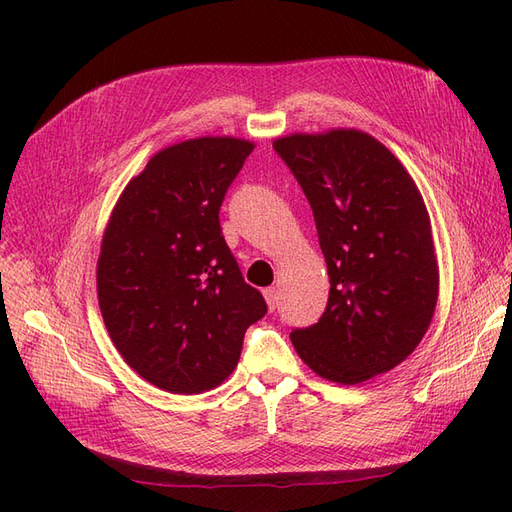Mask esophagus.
<instances>
[{
    "label": "esophagus",
    "instance_id": "esophagus-1",
    "mask_svg": "<svg viewBox=\"0 0 512 512\" xmlns=\"http://www.w3.org/2000/svg\"><path fill=\"white\" fill-rule=\"evenodd\" d=\"M262 294H265L267 305H269V309L273 312V309L277 307V299H280V292H277V288L273 286V288H265V290H262Z\"/></svg>",
    "mask_w": 512,
    "mask_h": 512
}]
</instances>
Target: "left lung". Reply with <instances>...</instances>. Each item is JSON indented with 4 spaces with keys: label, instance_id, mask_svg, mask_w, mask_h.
Here are the masks:
<instances>
[{
    "label": "left lung",
    "instance_id": "8db88e82",
    "mask_svg": "<svg viewBox=\"0 0 512 512\" xmlns=\"http://www.w3.org/2000/svg\"><path fill=\"white\" fill-rule=\"evenodd\" d=\"M314 211L329 301L290 339L305 365L359 384L408 359L438 301L429 213L401 162L361 130L292 134L273 143Z\"/></svg>",
    "mask_w": 512,
    "mask_h": 512
}]
</instances>
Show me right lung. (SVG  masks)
<instances>
[{"mask_svg": "<svg viewBox=\"0 0 512 512\" xmlns=\"http://www.w3.org/2000/svg\"><path fill=\"white\" fill-rule=\"evenodd\" d=\"M254 143L203 136L166 147L111 213L98 258L100 312L138 376L196 395L237 367L243 335L267 314L224 241L220 207Z\"/></svg>", "mask_w": 512, "mask_h": 512, "instance_id": "right-lung-1", "label": "right lung"}]
</instances>
